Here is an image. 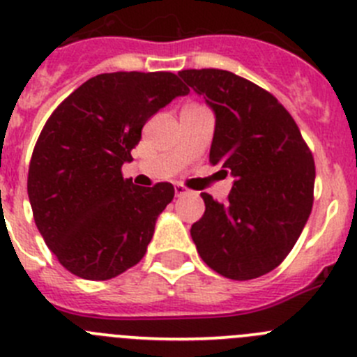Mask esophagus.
Returning <instances> with one entry per match:
<instances>
[{
    "mask_svg": "<svg viewBox=\"0 0 357 357\" xmlns=\"http://www.w3.org/2000/svg\"><path fill=\"white\" fill-rule=\"evenodd\" d=\"M174 192H176V197H185V195H190V193H192V190L186 188L185 185H176Z\"/></svg>",
    "mask_w": 357,
    "mask_h": 357,
    "instance_id": "obj_1",
    "label": "esophagus"
}]
</instances>
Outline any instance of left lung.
Listing matches in <instances>:
<instances>
[{"label":"left lung","instance_id":"1","mask_svg":"<svg viewBox=\"0 0 357 357\" xmlns=\"http://www.w3.org/2000/svg\"><path fill=\"white\" fill-rule=\"evenodd\" d=\"M179 76L216 115L209 162L235 178L225 204L200 193L206 211L190 230L197 251L234 281L268 274L312 211V151L288 109L256 83L223 69H183Z\"/></svg>","mask_w":357,"mask_h":357}]
</instances>
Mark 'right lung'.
I'll use <instances>...</instances> for the list:
<instances>
[{
  "label": "right lung",
  "mask_w": 357,
  "mask_h": 357,
  "mask_svg": "<svg viewBox=\"0 0 357 357\" xmlns=\"http://www.w3.org/2000/svg\"><path fill=\"white\" fill-rule=\"evenodd\" d=\"M188 86L169 71L102 73L69 94L45 123L27 174L34 223L59 263L108 281L141 261L171 183L122 176L150 116Z\"/></svg>",
  "instance_id": "right-lung-1"
}]
</instances>
